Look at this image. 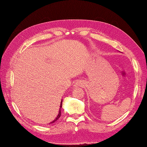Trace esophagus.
I'll use <instances>...</instances> for the list:
<instances>
[{
    "instance_id": "1",
    "label": "esophagus",
    "mask_w": 147,
    "mask_h": 147,
    "mask_svg": "<svg viewBox=\"0 0 147 147\" xmlns=\"http://www.w3.org/2000/svg\"><path fill=\"white\" fill-rule=\"evenodd\" d=\"M80 84H81V83H77V85H79Z\"/></svg>"
}]
</instances>
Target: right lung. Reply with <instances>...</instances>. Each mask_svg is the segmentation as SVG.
<instances>
[{
  "instance_id": "right-lung-1",
  "label": "right lung",
  "mask_w": 147,
  "mask_h": 147,
  "mask_svg": "<svg viewBox=\"0 0 147 147\" xmlns=\"http://www.w3.org/2000/svg\"><path fill=\"white\" fill-rule=\"evenodd\" d=\"M62 100H61V105H60V108H59V114H58V115H57V116L56 117V118L53 121H52V122H51V123H50L49 124H52V123H55V122L56 121H57V119H58L61 117V107H62Z\"/></svg>"
}]
</instances>
